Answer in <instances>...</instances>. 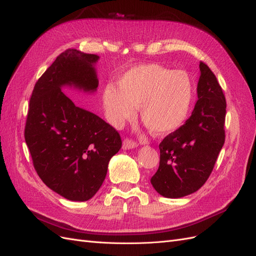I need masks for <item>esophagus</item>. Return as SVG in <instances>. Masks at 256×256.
Wrapping results in <instances>:
<instances>
[{"label": "esophagus", "instance_id": "esophagus-1", "mask_svg": "<svg viewBox=\"0 0 256 256\" xmlns=\"http://www.w3.org/2000/svg\"><path fill=\"white\" fill-rule=\"evenodd\" d=\"M137 142H135L134 140H128V138H126V140H124V142H123V146H122V148L124 149V150H130V149H134V148H136L137 147Z\"/></svg>", "mask_w": 256, "mask_h": 256}]
</instances>
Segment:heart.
<instances>
[{
  "label": "heart",
  "mask_w": 256,
  "mask_h": 256,
  "mask_svg": "<svg viewBox=\"0 0 256 256\" xmlns=\"http://www.w3.org/2000/svg\"><path fill=\"white\" fill-rule=\"evenodd\" d=\"M193 98L191 76L160 64L130 68L119 78L118 86L108 84L102 96L105 116L112 126L121 128L138 107L142 121L156 135L179 128L188 118Z\"/></svg>",
  "instance_id": "1"
}]
</instances>
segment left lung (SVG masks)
<instances>
[{"instance_id":"8db88e82","label":"left lung","mask_w":256,"mask_h":256,"mask_svg":"<svg viewBox=\"0 0 256 256\" xmlns=\"http://www.w3.org/2000/svg\"><path fill=\"white\" fill-rule=\"evenodd\" d=\"M197 100L191 116L160 144V166L151 184L167 198L200 190L212 172L225 142L226 100L216 77L200 63Z\"/></svg>"}]
</instances>
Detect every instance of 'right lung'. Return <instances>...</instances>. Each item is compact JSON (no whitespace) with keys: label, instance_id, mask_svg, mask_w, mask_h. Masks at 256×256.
<instances>
[{"label":"right lung","instance_id":"add662e5","mask_svg":"<svg viewBox=\"0 0 256 256\" xmlns=\"http://www.w3.org/2000/svg\"><path fill=\"white\" fill-rule=\"evenodd\" d=\"M98 59L76 49L58 56L35 84L24 128L40 178L52 191L74 202H86L96 194L109 160L122 146L112 126L76 106L62 92L65 86L96 92Z\"/></svg>","mask_w":256,"mask_h":256}]
</instances>
